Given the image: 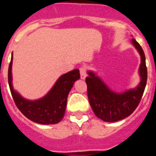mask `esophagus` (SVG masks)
I'll use <instances>...</instances> for the list:
<instances>
[{
    "label": "esophagus",
    "instance_id": "obj_1",
    "mask_svg": "<svg viewBox=\"0 0 156 156\" xmlns=\"http://www.w3.org/2000/svg\"><path fill=\"white\" fill-rule=\"evenodd\" d=\"M80 78L82 80H85L87 77V69L85 66H81L80 68Z\"/></svg>",
    "mask_w": 156,
    "mask_h": 156
}]
</instances>
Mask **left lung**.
Segmentation results:
<instances>
[{
	"mask_svg": "<svg viewBox=\"0 0 156 156\" xmlns=\"http://www.w3.org/2000/svg\"><path fill=\"white\" fill-rule=\"evenodd\" d=\"M131 43L140 56L138 71L140 81L135 88L117 93L112 90L94 72H87L89 76L86 78V83L89 102L94 113L105 122H116L131 115L140 103L144 91L148 77L145 55L137 41L132 39Z\"/></svg>",
	"mask_w": 156,
	"mask_h": 156,
	"instance_id": "left-lung-1",
	"label": "left lung"
}]
</instances>
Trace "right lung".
<instances>
[{"instance_id":"1","label":"right lung","mask_w":156,"mask_h":156,"mask_svg":"<svg viewBox=\"0 0 156 156\" xmlns=\"http://www.w3.org/2000/svg\"><path fill=\"white\" fill-rule=\"evenodd\" d=\"M12 60L8 67V84L14 101L20 112L33 122L40 124H55L63 119L67 104V98L76 80L80 79L79 69L72 70L59 77L52 88L43 98L28 100L14 90L12 86Z\"/></svg>"}]
</instances>
